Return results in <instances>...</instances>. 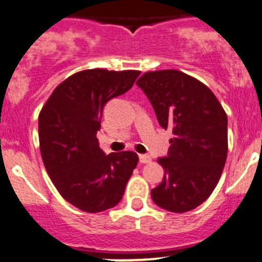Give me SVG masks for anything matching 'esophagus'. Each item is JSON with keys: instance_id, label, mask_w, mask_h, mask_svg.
<instances>
[{"instance_id": "34e87169", "label": "esophagus", "mask_w": 262, "mask_h": 262, "mask_svg": "<svg viewBox=\"0 0 262 262\" xmlns=\"http://www.w3.org/2000/svg\"><path fill=\"white\" fill-rule=\"evenodd\" d=\"M139 161H141V164H148V162H151V157L148 155H139Z\"/></svg>"}]
</instances>
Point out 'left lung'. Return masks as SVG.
Returning <instances> with one entry per match:
<instances>
[{"instance_id": "1", "label": "left lung", "mask_w": 262, "mask_h": 262, "mask_svg": "<svg viewBox=\"0 0 262 262\" xmlns=\"http://www.w3.org/2000/svg\"><path fill=\"white\" fill-rule=\"evenodd\" d=\"M137 85L148 97L157 120L171 129L169 155L159 159L165 175L151 190L155 204L187 212L216 187L228 155V118L216 96L199 79L167 69L147 72Z\"/></svg>"}]
</instances>
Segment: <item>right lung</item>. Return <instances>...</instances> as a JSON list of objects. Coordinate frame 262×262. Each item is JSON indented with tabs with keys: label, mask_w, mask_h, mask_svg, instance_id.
Returning <instances> with one entry per match:
<instances>
[{
	"label": "right lung",
	"mask_w": 262,
	"mask_h": 262,
	"mask_svg": "<svg viewBox=\"0 0 262 262\" xmlns=\"http://www.w3.org/2000/svg\"><path fill=\"white\" fill-rule=\"evenodd\" d=\"M138 70L87 69L55 88L38 118L39 148L53 185L85 212L116 206L138 164L132 151L105 155L96 137L103 106L130 90Z\"/></svg>",
	"instance_id": "add662e5"
}]
</instances>
